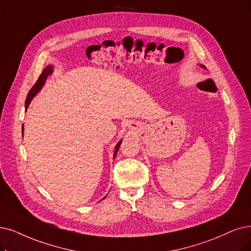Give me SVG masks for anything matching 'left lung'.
I'll list each match as a JSON object with an SVG mask.
<instances>
[{
	"mask_svg": "<svg viewBox=\"0 0 251 251\" xmlns=\"http://www.w3.org/2000/svg\"><path fill=\"white\" fill-rule=\"evenodd\" d=\"M201 66H202V67H203V68H205V66H203V65H201Z\"/></svg>",
	"mask_w": 251,
	"mask_h": 251,
	"instance_id": "8db88e82",
	"label": "left lung"
}]
</instances>
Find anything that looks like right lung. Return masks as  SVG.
<instances>
[{"label":"right lung","mask_w":251,"mask_h":251,"mask_svg":"<svg viewBox=\"0 0 251 251\" xmlns=\"http://www.w3.org/2000/svg\"><path fill=\"white\" fill-rule=\"evenodd\" d=\"M52 71H53L52 66H47V67L44 69V71L42 72V74L39 76V78H38V80H37V82H36L35 85L31 88V91L28 92V95H27V97H26V100H25V111H26V109H27L29 103H31V101L33 100V98H34L40 91H41V88L43 87V85H44V83H45V81H46V79H47L48 75L51 74ZM23 133H24V126H23ZM120 144H122V140H120V141H119V142L116 144V146H115V151H114V154H113V157H114V158H115L116 153H117L118 149H119V147H120Z\"/></svg>","instance_id":"obj_1"}]
</instances>
